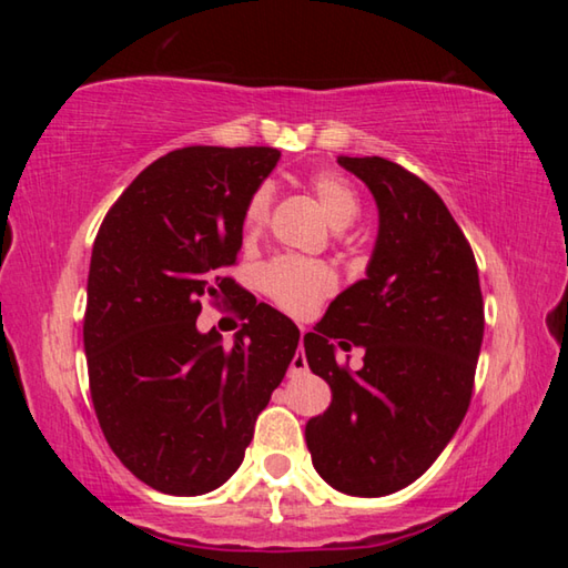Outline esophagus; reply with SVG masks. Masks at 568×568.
I'll use <instances>...</instances> for the list:
<instances>
[{"label":"esophagus","instance_id":"esophagus-1","mask_svg":"<svg viewBox=\"0 0 568 568\" xmlns=\"http://www.w3.org/2000/svg\"><path fill=\"white\" fill-rule=\"evenodd\" d=\"M307 371V361H305V353H303V348L297 351L295 355H293V361H291V371H287V376L291 378H295V376H303V373Z\"/></svg>","mask_w":568,"mask_h":568}]
</instances>
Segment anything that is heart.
<instances>
[{
    "mask_svg": "<svg viewBox=\"0 0 568 568\" xmlns=\"http://www.w3.org/2000/svg\"><path fill=\"white\" fill-rule=\"evenodd\" d=\"M307 187H311L313 195L321 200L325 215H328L335 227L351 225L355 215H358V195H355L351 182L341 178L338 172H313V175L307 178ZM271 207L273 185L265 182V185L253 190V195L247 197L243 210V230L247 237H257L263 233L267 220H271ZM257 285H261V291L271 297L277 307H283V311L293 315H307L335 291L338 275H335L333 267L323 261L281 255L261 267V273H257Z\"/></svg>",
    "mask_w": 568,
    "mask_h": 568,
    "instance_id": "obj_1",
    "label": "heart"
}]
</instances>
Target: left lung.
<instances>
[{
    "label": "left lung",
    "mask_w": 568,
    "mask_h": 568,
    "mask_svg": "<svg viewBox=\"0 0 568 568\" xmlns=\"http://www.w3.org/2000/svg\"><path fill=\"white\" fill-rule=\"evenodd\" d=\"M378 205L368 271L305 333V361L333 390L307 420L313 466L335 491L388 496L426 474L464 420L484 341V297L464 230L438 192L383 158H338ZM333 342L363 344L364 368Z\"/></svg>",
    "instance_id": "8db88e82"
}]
</instances>
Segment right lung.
Wrapping results in <instances>:
<instances>
[{
  "mask_svg": "<svg viewBox=\"0 0 568 568\" xmlns=\"http://www.w3.org/2000/svg\"><path fill=\"white\" fill-rule=\"evenodd\" d=\"M277 160L275 148L172 150L94 237L82 331L92 406L114 456L155 491L200 496L235 474L301 341L287 315L225 275L247 197ZM205 302L246 318L230 349L196 331Z\"/></svg>",
  "mask_w": 568,
  "mask_h": 568,
  "instance_id": "add662e5",
  "label": "right lung"
}]
</instances>
